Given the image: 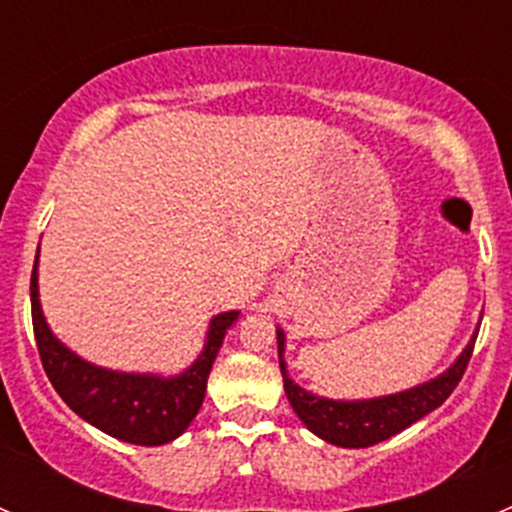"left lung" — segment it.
<instances>
[{
  "instance_id": "1",
  "label": "left lung",
  "mask_w": 512,
  "mask_h": 512,
  "mask_svg": "<svg viewBox=\"0 0 512 512\" xmlns=\"http://www.w3.org/2000/svg\"><path fill=\"white\" fill-rule=\"evenodd\" d=\"M480 327V322H478ZM476 332L468 339L466 349L456 356L446 371H441L433 379L423 381V384L411 386V389L396 391V394L374 396V399H327V396H317L307 391L304 386L294 384V379L287 371L285 361V344L287 337L282 327H277V354H280V371L282 381H285V394L292 404L294 414L299 421L319 436L322 441L332 443V446L342 448H369L374 443L386 441V438L396 436L399 431L409 428L418 418H423L431 411H436L453 389L461 381L463 371H466L468 359L473 354V344L478 337Z\"/></svg>"
}]
</instances>
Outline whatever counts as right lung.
Instances as JSON below:
<instances>
[{"label":"right lung","instance_id":"1","mask_svg":"<svg viewBox=\"0 0 512 512\" xmlns=\"http://www.w3.org/2000/svg\"><path fill=\"white\" fill-rule=\"evenodd\" d=\"M237 319H240L237 309L215 314L205 332L203 352L180 374L163 376L151 371L141 374V371H116L91 364L71 352L46 322L39 302V250H36L32 270V322L46 376L76 416L118 441L136 443V446H163L175 441L193 423L203 406L215 356L223 347L227 329Z\"/></svg>","mask_w":512,"mask_h":512}]
</instances>
